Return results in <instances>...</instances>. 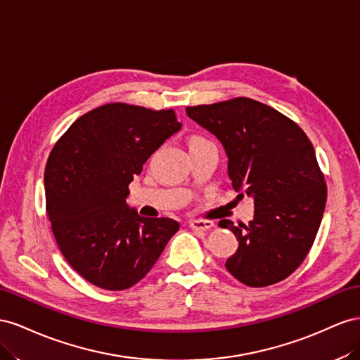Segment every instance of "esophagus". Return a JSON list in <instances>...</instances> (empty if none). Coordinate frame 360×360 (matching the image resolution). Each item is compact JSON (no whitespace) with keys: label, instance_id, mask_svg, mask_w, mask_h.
Wrapping results in <instances>:
<instances>
[{"label":"esophagus","instance_id":"esophagus-1","mask_svg":"<svg viewBox=\"0 0 360 360\" xmlns=\"http://www.w3.org/2000/svg\"><path fill=\"white\" fill-rule=\"evenodd\" d=\"M188 226L194 231H210L214 223L211 220H193L188 223Z\"/></svg>","mask_w":360,"mask_h":360}]
</instances>
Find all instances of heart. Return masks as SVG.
<instances>
[{
  "mask_svg": "<svg viewBox=\"0 0 360 360\" xmlns=\"http://www.w3.org/2000/svg\"><path fill=\"white\" fill-rule=\"evenodd\" d=\"M208 140H205L203 137H191L190 139V146H193V145H199V143H207Z\"/></svg>",
  "mask_w": 360,
  "mask_h": 360,
  "instance_id": "obj_1",
  "label": "heart"
}]
</instances>
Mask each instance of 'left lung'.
I'll return each mask as SVG.
<instances>
[{"label":"left lung","instance_id":"1","mask_svg":"<svg viewBox=\"0 0 360 360\" xmlns=\"http://www.w3.org/2000/svg\"><path fill=\"white\" fill-rule=\"evenodd\" d=\"M186 111L219 139L233 190L255 203L249 224L219 223L238 240L224 266L253 288L283 281L309 253L326 208L327 188L311 140L282 112L249 98Z\"/></svg>","mask_w":360,"mask_h":360}]
</instances>
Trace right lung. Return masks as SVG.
Segmentation results:
<instances>
[{
  "label": "right lung",
  "instance_id": "obj_1",
  "mask_svg": "<svg viewBox=\"0 0 360 360\" xmlns=\"http://www.w3.org/2000/svg\"><path fill=\"white\" fill-rule=\"evenodd\" d=\"M173 110L115 102L72 123L48 158L46 211L58 249L99 288L127 290L145 277L179 229L127 203L128 186L181 129Z\"/></svg>",
  "mask_w": 360,
  "mask_h": 360
}]
</instances>
